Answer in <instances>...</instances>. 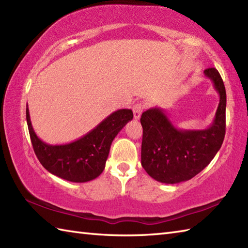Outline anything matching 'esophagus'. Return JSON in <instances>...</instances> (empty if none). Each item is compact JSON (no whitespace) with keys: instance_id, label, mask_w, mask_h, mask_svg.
<instances>
[{"instance_id":"esophagus-1","label":"esophagus","mask_w":248,"mask_h":248,"mask_svg":"<svg viewBox=\"0 0 248 248\" xmlns=\"http://www.w3.org/2000/svg\"><path fill=\"white\" fill-rule=\"evenodd\" d=\"M145 108V105L143 103H136L133 105V116L135 119H139L140 117L141 113H143V110Z\"/></svg>"}]
</instances>
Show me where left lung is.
<instances>
[{"label":"left lung","instance_id":"left-lung-1","mask_svg":"<svg viewBox=\"0 0 248 248\" xmlns=\"http://www.w3.org/2000/svg\"><path fill=\"white\" fill-rule=\"evenodd\" d=\"M204 75L219 94L215 118L208 129H177L159 108L141 114V166L156 181L173 184L189 180L208 166L222 147L226 132L225 85L215 68L205 69Z\"/></svg>","mask_w":248,"mask_h":248}]
</instances>
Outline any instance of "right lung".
Here are the masks:
<instances>
[{
    "label": "right lung",
    "mask_w": 248,
    "mask_h": 248,
    "mask_svg": "<svg viewBox=\"0 0 248 248\" xmlns=\"http://www.w3.org/2000/svg\"><path fill=\"white\" fill-rule=\"evenodd\" d=\"M132 118L131 109H118L83 138L70 144L53 146L46 144L36 135L26 108V121L37 159L46 170L71 182H87L100 176L113 140Z\"/></svg>",
    "instance_id": "1"
}]
</instances>
